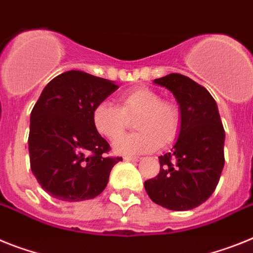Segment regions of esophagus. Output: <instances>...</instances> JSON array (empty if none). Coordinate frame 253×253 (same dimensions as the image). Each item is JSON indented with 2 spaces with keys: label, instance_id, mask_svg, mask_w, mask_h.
I'll use <instances>...</instances> for the list:
<instances>
[{
  "label": "esophagus",
  "instance_id": "esophagus-1",
  "mask_svg": "<svg viewBox=\"0 0 253 253\" xmlns=\"http://www.w3.org/2000/svg\"><path fill=\"white\" fill-rule=\"evenodd\" d=\"M124 160H126V161H134V163H138V161H141L142 157H139V156H125Z\"/></svg>",
  "mask_w": 253,
  "mask_h": 253
}]
</instances>
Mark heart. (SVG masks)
<instances>
[{
	"mask_svg": "<svg viewBox=\"0 0 253 253\" xmlns=\"http://www.w3.org/2000/svg\"><path fill=\"white\" fill-rule=\"evenodd\" d=\"M119 106L100 102L92 111L96 130L107 139H117L127 127L129 120L138 118L137 135L126 136L114 143L120 155H138L168 146L178 138L182 128V110L175 102L163 100L156 90L137 88L123 93Z\"/></svg>",
	"mask_w": 253,
	"mask_h": 253,
	"instance_id": "b5f03b06",
	"label": "heart"
}]
</instances>
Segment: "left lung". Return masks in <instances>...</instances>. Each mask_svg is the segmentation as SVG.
Here are the masks:
<instances>
[{"label":"left lung","mask_w":253,"mask_h":253,"mask_svg":"<svg viewBox=\"0 0 253 253\" xmlns=\"http://www.w3.org/2000/svg\"><path fill=\"white\" fill-rule=\"evenodd\" d=\"M172 92L182 128L171 151L159 157L160 172L144 182L151 200L172 211L192 210L210 197L224 168V131L210 92L182 74L153 81Z\"/></svg>","instance_id":"1"}]
</instances>
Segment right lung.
<instances>
[{
    "label": "right lung",
    "instance_id": "right-lung-1",
    "mask_svg": "<svg viewBox=\"0 0 253 253\" xmlns=\"http://www.w3.org/2000/svg\"><path fill=\"white\" fill-rule=\"evenodd\" d=\"M114 82L79 70L57 75L42 90L30 114V169L47 193L66 202L102 193L122 157L94 128L92 111L118 89Z\"/></svg>",
    "mask_w": 253,
    "mask_h": 253
}]
</instances>
